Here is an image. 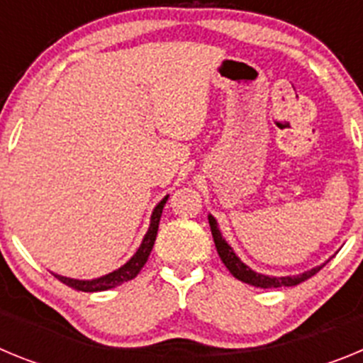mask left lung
<instances>
[{
    "label": "left lung",
    "instance_id": "obj_1",
    "mask_svg": "<svg viewBox=\"0 0 363 363\" xmlns=\"http://www.w3.org/2000/svg\"><path fill=\"white\" fill-rule=\"evenodd\" d=\"M209 225H211V233H213L214 238V245H216V251L220 255L221 262L225 264V267L229 269L230 274L234 278H238L240 281H245L249 285H255V287H262V289H274V287H291V285H298L301 281L309 280L311 277H314L316 272L320 271L322 267H314L311 271L303 272V274H298V277H284V278H272V277H265V274H259V272L251 271V269L247 267L245 264L240 262V258L234 255V251L229 247V243L225 240L221 238L220 230H218L216 220L209 214Z\"/></svg>",
    "mask_w": 363,
    "mask_h": 363
}]
</instances>
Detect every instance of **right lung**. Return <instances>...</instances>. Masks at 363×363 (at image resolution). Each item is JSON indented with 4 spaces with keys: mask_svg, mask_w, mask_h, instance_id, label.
<instances>
[{
    "mask_svg": "<svg viewBox=\"0 0 363 363\" xmlns=\"http://www.w3.org/2000/svg\"><path fill=\"white\" fill-rule=\"evenodd\" d=\"M165 196L158 205H156V209H154L152 218H150V227L147 230L145 238H143L142 245L140 249L136 251V255L123 265L120 267L118 271L114 272H108L107 277H101V278H96V280H72V278H65V277H54L57 278L60 281H63L65 285L72 287L76 291H83V293H98V291H107L112 289V287H116V285L125 284V281L133 280V278L138 277V272L142 271V267L145 265V262L149 259L150 251H152L154 247V240H156V234H158V225H160V218H162V211H163V205L167 201Z\"/></svg>",
    "mask_w": 363,
    "mask_h": 363,
    "instance_id": "1",
    "label": "right lung"
}]
</instances>
